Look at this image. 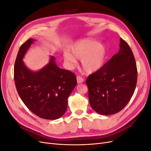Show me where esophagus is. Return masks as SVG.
<instances>
[{
    "label": "esophagus",
    "mask_w": 151,
    "mask_h": 151,
    "mask_svg": "<svg viewBox=\"0 0 151 151\" xmlns=\"http://www.w3.org/2000/svg\"><path fill=\"white\" fill-rule=\"evenodd\" d=\"M77 83L80 84V83H83V82L84 81V79H83V77H82L80 76H78L77 77Z\"/></svg>",
    "instance_id": "esophagus-1"
}]
</instances>
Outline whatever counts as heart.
<instances>
[{
	"mask_svg": "<svg viewBox=\"0 0 151 151\" xmlns=\"http://www.w3.org/2000/svg\"><path fill=\"white\" fill-rule=\"evenodd\" d=\"M70 50L76 58L81 60L83 70L89 74L97 72L103 67L108 55L106 47L104 44L98 43L96 41L89 39L76 43ZM63 56L70 65L74 66L77 63L75 56L68 52H65Z\"/></svg>",
	"mask_w": 151,
	"mask_h": 151,
	"instance_id": "obj_1",
	"label": "heart"
}]
</instances>
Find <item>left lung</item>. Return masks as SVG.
<instances>
[{
  "mask_svg": "<svg viewBox=\"0 0 151 151\" xmlns=\"http://www.w3.org/2000/svg\"><path fill=\"white\" fill-rule=\"evenodd\" d=\"M137 81L134 55L129 45L120 38L118 53L86 79L91 106L104 115L119 112L133 96Z\"/></svg>",
  "mask_w": 151,
  "mask_h": 151,
  "instance_id": "obj_1",
  "label": "left lung"
}]
</instances>
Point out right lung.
I'll return each mask as SVG.
<instances>
[{"instance_id": "obj_1", "label": "right lung", "mask_w": 151, "mask_h": 151, "mask_svg": "<svg viewBox=\"0 0 151 151\" xmlns=\"http://www.w3.org/2000/svg\"><path fill=\"white\" fill-rule=\"evenodd\" d=\"M35 42L29 38L19 48L14 64V79L18 94L29 110L47 120L60 118L67 108V99L77 84L76 75L59 68L52 57L38 72L31 71L22 62Z\"/></svg>"}]
</instances>
